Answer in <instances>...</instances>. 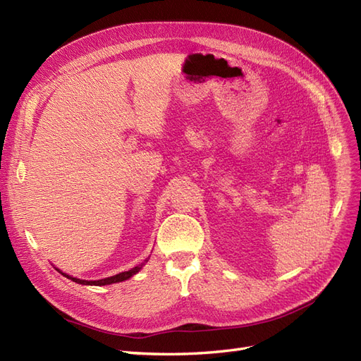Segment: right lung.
<instances>
[{
    "label": "right lung",
    "mask_w": 361,
    "mask_h": 361,
    "mask_svg": "<svg viewBox=\"0 0 361 361\" xmlns=\"http://www.w3.org/2000/svg\"><path fill=\"white\" fill-rule=\"evenodd\" d=\"M147 262V259L143 262V264L141 265H138V267H134L133 269H129V271H125V272H120V274H117V276H113V277H106V279H102V280H94V281H89V280H80V279H75V277H71V276H68V274H64V272H61V274L64 276V277H68V279H71L72 281H75V283H80V285H90V286H105V285H113V283H118V281H125V280H128V279H130L133 277L134 274H137V272L143 268V265L146 264Z\"/></svg>",
    "instance_id": "obj_1"
}]
</instances>
